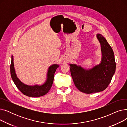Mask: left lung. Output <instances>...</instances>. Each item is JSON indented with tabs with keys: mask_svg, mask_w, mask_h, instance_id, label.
I'll return each mask as SVG.
<instances>
[{
	"mask_svg": "<svg viewBox=\"0 0 127 127\" xmlns=\"http://www.w3.org/2000/svg\"><path fill=\"white\" fill-rule=\"evenodd\" d=\"M101 46V62L91 69L85 70L81 66L70 64V73L76 87L86 94L103 91L111 81L116 69L114 52L106 39L97 35Z\"/></svg>",
	"mask_w": 127,
	"mask_h": 127,
	"instance_id": "8db88e82",
	"label": "left lung"
}]
</instances>
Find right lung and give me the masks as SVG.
I'll return each mask as SVG.
<instances>
[{"label":"right lung","instance_id":"1","mask_svg":"<svg viewBox=\"0 0 127 127\" xmlns=\"http://www.w3.org/2000/svg\"><path fill=\"white\" fill-rule=\"evenodd\" d=\"M11 59V63L10 66L11 77L16 87L23 94L30 97H39L45 95L49 92L53 83L55 71L58 68L59 65L53 64L49 67L47 74V79L46 82L42 85H27L23 83L17 78L14 67L13 56H12Z\"/></svg>","mask_w":127,"mask_h":127}]
</instances>
